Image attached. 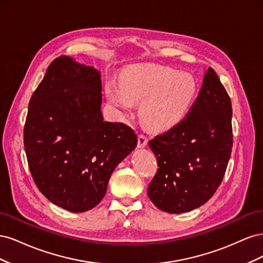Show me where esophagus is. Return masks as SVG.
Wrapping results in <instances>:
<instances>
[{
    "label": "esophagus",
    "instance_id": "esophagus-1",
    "mask_svg": "<svg viewBox=\"0 0 263 263\" xmlns=\"http://www.w3.org/2000/svg\"><path fill=\"white\" fill-rule=\"evenodd\" d=\"M148 138L145 136V135H139L138 136V147L139 148H144L147 146Z\"/></svg>",
    "mask_w": 263,
    "mask_h": 263
}]
</instances>
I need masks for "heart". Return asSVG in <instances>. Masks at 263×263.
<instances>
[{
	"label": "heart",
	"instance_id": "obj_1",
	"mask_svg": "<svg viewBox=\"0 0 263 263\" xmlns=\"http://www.w3.org/2000/svg\"><path fill=\"white\" fill-rule=\"evenodd\" d=\"M195 78L169 67L136 66L122 74L119 87L106 84L110 104L121 110L129 101L141 103L140 118L154 130H165L181 122L196 97Z\"/></svg>",
	"mask_w": 263,
	"mask_h": 263
}]
</instances>
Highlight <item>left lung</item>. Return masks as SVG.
Returning <instances> with one entry per match:
<instances>
[{"mask_svg":"<svg viewBox=\"0 0 263 263\" xmlns=\"http://www.w3.org/2000/svg\"><path fill=\"white\" fill-rule=\"evenodd\" d=\"M232 102L216 72L209 68L187 115L149 141L159 169L148 196L171 214L200 208L216 192L233 147Z\"/></svg>","mask_w":263,"mask_h":263,"instance_id":"1","label":"left lung"}]
</instances>
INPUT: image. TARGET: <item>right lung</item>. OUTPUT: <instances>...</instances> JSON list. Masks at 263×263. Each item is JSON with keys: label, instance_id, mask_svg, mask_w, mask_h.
Segmentation results:
<instances>
[{"label": "right lung", "instance_id": "right-lung-1", "mask_svg": "<svg viewBox=\"0 0 263 263\" xmlns=\"http://www.w3.org/2000/svg\"><path fill=\"white\" fill-rule=\"evenodd\" d=\"M101 107V72L67 55L50 63L29 101L24 146L31 177L69 212L95 208L117 164L137 146L130 127L105 122Z\"/></svg>", "mask_w": 263, "mask_h": 263}]
</instances>
